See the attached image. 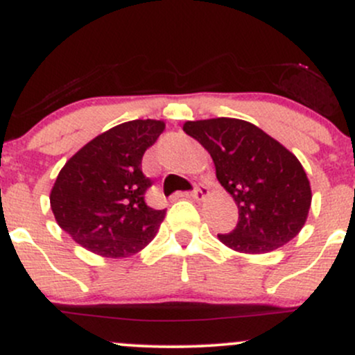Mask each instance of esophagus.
I'll return each mask as SVG.
<instances>
[{
    "mask_svg": "<svg viewBox=\"0 0 355 355\" xmlns=\"http://www.w3.org/2000/svg\"><path fill=\"white\" fill-rule=\"evenodd\" d=\"M207 195H209V189H207V187L200 182L195 183V189L190 191V197L195 198V200H203Z\"/></svg>",
    "mask_w": 355,
    "mask_h": 355,
    "instance_id": "1",
    "label": "esophagus"
}]
</instances>
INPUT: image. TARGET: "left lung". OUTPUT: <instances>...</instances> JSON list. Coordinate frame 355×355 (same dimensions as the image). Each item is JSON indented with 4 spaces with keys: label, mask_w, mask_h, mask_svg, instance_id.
I'll return each instance as SVG.
<instances>
[{
    "label": "left lung",
    "mask_w": 355,
    "mask_h": 355,
    "mask_svg": "<svg viewBox=\"0 0 355 355\" xmlns=\"http://www.w3.org/2000/svg\"><path fill=\"white\" fill-rule=\"evenodd\" d=\"M183 132L210 153L220 185L239 207L237 227L218 240L242 254H267L302 230L311 183L292 152L237 118L187 121Z\"/></svg>",
    "instance_id": "obj_1"
}]
</instances>
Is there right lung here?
<instances>
[{
    "label": "right lung",
    "instance_id": "add662e5",
    "mask_svg": "<svg viewBox=\"0 0 355 355\" xmlns=\"http://www.w3.org/2000/svg\"><path fill=\"white\" fill-rule=\"evenodd\" d=\"M165 123L132 120L101 133L64 164L50 193L58 225L87 250L130 257L152 242L166 210L146 205L141 158Z\"/></svg>",
    "mask_w": 355,
    "mask_h": 355
}]
</instances>
